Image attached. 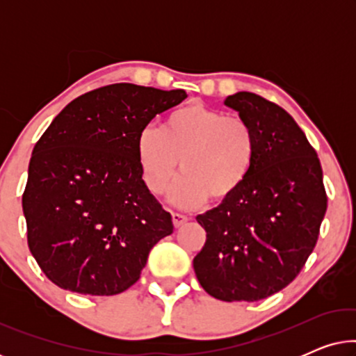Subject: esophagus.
<instances>
[{"label":"esophagus","instance_id":"1","mask_svg":"<svg viewBox=\"0 0 356 356\" xmlns=\"http://www.w3.org/2000/svg\"><path fill=\"white\" fill-rule=\"evenodd\" d=\"M172 217H173V225L175 227H181L183 223H186L188 222V216H184V213H179V212H173L172 213Z\"/></svg>","mask_w":356,"mask_h":356}]
</instances>
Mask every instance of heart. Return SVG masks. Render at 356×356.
<instances>
[{"mask_svg":"<svg viewBox=\"0 0 356 356\" xmlns=\"http://www.w3.org/2000/svg\"><path fill=\"white\" fill-rule=\"evenodd\" d=\"M136 157L145 186L172 202L197 207L212 197L225 202L235 197L250 178L257 157L256 131L238 115H225L193 102L165 116L162 126H145L136 138Z\"/></svg>","mask_w":356,"mask_h":356,"instance_id":"b5f03b06","label":"heart"}]
</instances>
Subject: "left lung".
<instances>
[{
  "label": "left lung",
  "instance_id": "obj_1",
  "mask_svg": "<svg viewBox=\"0 0 356 356\" xmlns=\"http://www.w3.org/2000/svg\"><path fill=\"white\" fill-rule=\"evenodd\" d=\"M256 131L257 157L241 191L196 220L207 233L193 266L222 301H257L285 289L313 252L327 194L318 154L295 120L252 92L227 97Z\"/></svg>",
  "mask_w": 356,
  "mask_h": 356
}]
</instances>
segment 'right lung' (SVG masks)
<instances>
[{
    "mask_svg": "<svg viewBox=\"0 0 356 356\" xmlns=\"http://www.w3.org/2000/svg\"><path fill=\"white\" fill-rule=\"evenodd\" d=\"M186 97L128 82L99 87L67 104L37 140L22 194L27 243L60 289L118 295L173 233L140 175L136 138Z\"/></svg>",
    "mask_w": 356,
    "mask_h": 356,
    "instance_id": "1",
    "label": "right lung"
}]
</instances>
